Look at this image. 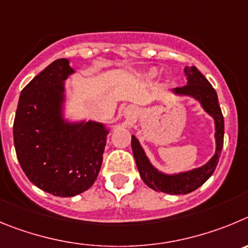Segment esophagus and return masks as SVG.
I'll list each match as a JSON object with an SVG mask.
<instances>
[{
    "label": "esophagus",
    "mask_w": 248,
    "mask_h": 248,
    "mask_svg": "<svg viewBox=\"0 0 248 248\" xmlns=\"http://www.w3.org/2000/svg\"><path fill=\"white\" fill-rule=\"evenodd\" d=\"M136 113H137V111H136V108H133V106H127V108L124 110V119L128 120V121H131V120L135 119Z\"/></svg>",
    "instance_id": "esophagus-1"
}]
</instances>
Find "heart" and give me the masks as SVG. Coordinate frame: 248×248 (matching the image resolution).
<instances>
[{"label": "heart", "mask_w": 248, "mask_h": 248, "mask_svg": "<svg viewBox=\"0 0 248 248\" xmlns=\"http://www.w3.org/2000/svg\"><path fill=\"white\" fill-rule=\"evenodd\" d=\"M157 74H158L157 69H152V70H149V71H148V77H151V78L157 77Z\"/></svg>", "instance_id": "obj_1"}]
</instances>
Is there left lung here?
<instances>
[{
  "label": "left lung",
  "mask_w": 248,
  "mask_h": 248,
  "mask_svg": "<svg viewBox=\"0 0 248 248\" xmlns=\"http://www.w3.org/2000/svg\"><path fill=\"white\" fill-rule=\"evenodd\" d=\"M184 73L185 78L188 80L186 85L183 88L173 89L171 93L178 96L193 97L194 100L200 102L205 112L213 117L215 124V155L209 159V162L199 168L180 171V173L167 174L158 170L152 164L144 149L140 146V140L135 136H132L131 140L136 164L142 180L153 190L163 191L170 195H180V194L184 195L202 186L213 175L224 146V116L218 105L215 89L195 66H185Z\"/></svg>",
  "instance_id": "8db88e82"
}]
</instances>
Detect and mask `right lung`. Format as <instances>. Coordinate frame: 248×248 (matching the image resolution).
Masks as SVG:
<instances>
[{
    "instance_id": "right-lung-1",
    "label": "right lung",
    "mask_w": 248,
    "mask_h": 248,
    "mask_svg": "<svg viewBox=\"0 0 248 248\" xmlns=\"http://www.w3.org/2000/svg\"><path fill=\"white\" fill-rule=\"evenodd\" d=\"M74 73L68 59L46 66L22 90L13 124L16 153L27 178L62 198L95 183L110 132L101 122L64 117L65 80Z\"/></svg>"
}]
</instances>
